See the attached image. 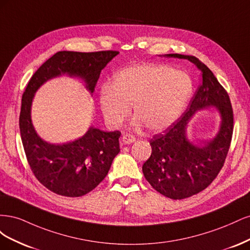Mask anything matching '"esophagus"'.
Instances as JSON below:
<instances>
[{
    "label": "esophagus",
    "mask_w": 250,
    "mask_h": 250,
    "mask_svg": "<svg viewBox=\"0 0 250 250\" xmlns=\"http://www.w3.org/2000/svg\"><path fill=\"white\" fill-rule=\"evenodd\" d=\"M135 142V138L132 134H124L122 138H121V143L122 144H131Z\"/></svg>",
    "instance_id": "obj_1"
}]
</instances>
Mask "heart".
<instances>
[{
  "mask_svg": "<svg viewBox=\"0 0 250 250\" xmlns=\"http://www.w3.org/2000/svg\"><path fill=\"white\" fill-rule=\"evenodd\" d=\"M193 83L188 75L164 64L127 67L113 76L99 93V105L106 125L117 129L130 116L133 125L151 131L170 127L183 113Z\"/></svg>",
  "mask_w": 250,
  "mask_h": 250,
  "instance_id": "heart-1",
  "label": "heart"
}]
</instances>
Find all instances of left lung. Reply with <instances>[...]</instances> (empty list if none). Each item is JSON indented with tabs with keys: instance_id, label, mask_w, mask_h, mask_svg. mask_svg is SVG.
I'll list each match as a JSON object with an SVG mask.
<instances>
[{
	"instance_id": "obj_1",
	"label": "left lung",
	"mask_w": 250,
	"mask_h": 250,
	"mask_svg": "<svg viewBox=\"0 0 250 250\" xmlns=\"http://www.w3.org/2000/svg\"><path fill=\"white\" fill-rule=\"evenodd\" d=\"M165 57L190 60L202 74V83L184 115L150 140L152 153L143 165L144 176L154 190L179 200L203 191L222 169L232 138L233 113L228 92L198 58L181 54ZM208 106H215L221 111V130L210 142L198 147L187 141L186 125L196 111Z\"/></svg>"
}]
</instances>
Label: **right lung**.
<instances>
[{
	"label": "right lung",
	"mask_w": 250,
	"mask_h": 250,
	"mask_svg": "<svg viewBox=\"0 0 250 250\" xmlns=\"http://www.w3.org/2000/svg\"><path fill=\"white\" fill-rule=\"evenodd\" d=\"M118 54V51H60L43 62L28 82L20 113L21 143L34 176L53 193L80 197L93 191L107 175L113 158L120 152L121 132L90 127L76 141L51 145L36 134L31 123L33 96L42 83L62 74L82 78L93 93L101 71Z\"/></svg>",
	"instance_id": "obj_1"
}]
</instances>
